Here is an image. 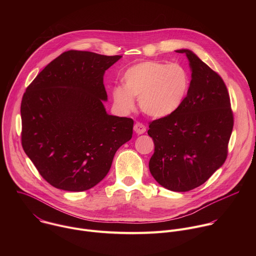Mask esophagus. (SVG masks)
Instances as JSON below:
<instances>
[{"label": "esophagus", "instance_id": "obj_1", "mask_svg": "<svg viewBox=\"0 0 256 256\" xmlns=\"http://www.w3.org/2000/svg\"><path fill=\"white\" fill-rule=\"evenodd\" d=\"M134 130L138 134H142L146 132V126L144 124H140V122H136L134 126Z\"/></svg>", "mask_w": 256, "mask_h": 256}]
</instances>
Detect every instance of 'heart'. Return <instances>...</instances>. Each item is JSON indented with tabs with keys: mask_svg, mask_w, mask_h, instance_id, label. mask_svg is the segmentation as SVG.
Returning <instances> with one entry per match:
<instances>
[{
	"mask_svg": "<svg viewBox=\"0 0 256 256\" xmlns=\"http://www.w3.org/2000/svg\"><path fill=\"white\" fill-rule=\"evenodd\" d=\"M124 87L112 90L114 103L124 110L134 106V97L147 116L161 118L175 112L190 86L188 72L178 64L148 60L128 68L122 79Z\"/></svg>",
	"mask_w": 256,
	"mask_h": 256,
	"instance_id": "b5f03b06",
	"label": "heart"
}]
</instances>
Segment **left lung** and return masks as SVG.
Returning <instances> with one entry per match:
<instances>
[{"instance_id": "8db88e82", "label": "left lung", "mask_w": 256, "mask_h": 256, "mask_svg": "<svg viewBox=\"0 0 256 256\" xmlns=\"http://www.w3.org/2000/svg\"><path fill=\"white\" fill-rule=\"evenodd\" d=\"M176 52L186 54L192 81L177 110L150 122L155 151L149 168L160 186L184 192L204 184L224 164L234 118L223 79L192 50Z\"/></svg>"}]
</instances>
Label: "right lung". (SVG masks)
<instances>
[{
	"instance_id": "add662e5",
	"label": "right lung",
	"mask_w": 256,
	"mask_h": 256,
	"mask_svg": "<svg viewBox=\"0 0 256 256\" xmlns=\"http://www.w3.org/2000/svg\"><path fill=\"white\" fill-rule=\"evenodd\" d=\"M122 56L68 50L27 87L21 102V142L40 174L56 188L84 192L106 176L134 120L109 116L105 70Z\"/></svg>"
}]
</instances>
